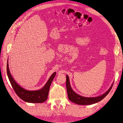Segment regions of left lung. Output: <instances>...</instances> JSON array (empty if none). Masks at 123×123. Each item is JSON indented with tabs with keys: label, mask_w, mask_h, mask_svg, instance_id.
<instances>
[{
	"label": "left lung",
	"mask_w": 123,
	"mask_h": 123,
	"mask_svg": "<svg viewBox=\"0 0 123 123\" xmlns=\"http://www.w3.org/2000/svg\"><path fill=\"white\" fill-rule=\"evenodd\" d=\"M113 84H112V85L110 87V88L108 90L107 92H106L103 94L101 95L100 96L94 97V98L84 97L78 94L73 90L72 88H71V86L70 85L69 77L67 75H66V86L67 94H68V97L69 100L72 102H73V103H74L79 104V105H91V104L96 103L101 101L109 93L110 91L111 90V89L112 87Z\"/></svg>",
	"instance_id": "left-lung-1"
}]
</instances>
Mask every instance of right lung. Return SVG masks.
Segmentation results:
<instances>
[{"instance_id":"1","label":"right lung","mask_w":123,"mask_h":123,"mask_svg":"<svg viewBox=\"0 0 123 123\" xmlns=\"http://www.w3.org/2000/svg\"><path fill=\"white\" fill-rule=\"evenodd\" d=\"M6 71L11 84L17 96L24 101L32 103H41L47 100L51 83L56 74V72L53 73L42 89L38 90L29 91L23 89L20 86L12 77L9 68L8 60L7 61Z\"/></svg>"}]
</instances>
